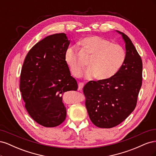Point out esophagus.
I'll return each instance as SVG.
<instances>
[{"label":"esophagus","instance_id":"1","mask_svg":"<svg viewBox=\"0 0 156 156\" xmlns=\"http://www.w3.org/2000/svg\"><path fill=\"white\" fill-rule=\"evenodd\" d=\"M84 87V83H79V87H78V90L81 91Z\"/></svg>","mask_w":156,"mask_h":156}]
</instances>
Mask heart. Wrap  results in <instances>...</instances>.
I'll return each instance as SVG.
<instances>
[{"label":"heart","instance_id":"heart-1","mask_svg":"<svg viewBox=\"0 0 156 156\" xmlns=\"http://www.w3.org/2000/svg\"><path fill=\"white\" fill-rule=\"evenodd\" d=\"M81 45L91 56L88 61L90 68L87 76H95L99 80H104L115 75L123 66L126 58L125 49L119 44L98 36H91L84 38ZM65 60L75 76H79L85 68L78 58L77 49L69 47L66 51Z\"/></svg>","mask_w":156,"mask_h":156}]
</instances>
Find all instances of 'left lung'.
Wrapping results in <instances>:
<instances>
[{
	"mask_svg": "<svg viewBox=\"0 0 156 156\" xmlns=\"http://www.w3.org/2000/svg\"><path fill=\"white\" fill-rule=\"evenodd\" d=\"M122 35L126 58L112 77L89 81L83 88L90 119L96 126L111 128L120 124L133 111L142 85L143 62L129 37Z\"/></svg>",
	"mask_w": 156,
	"mask_h": 156,
	"instance_id": "8db88e82",
	"label": "left lung"
}]
</instances>
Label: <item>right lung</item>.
<instances>
[{
  "instance_id": "obj_1",
  "label": "right lung",
  "mask_w": 156,
  "mask_h": 156,
  "mask_svg": "<svg viewBox=\"0 0 156 156\" xmlns=\"http://www.w3.org/2000/svg\"><path fill=\"white\" fill-rule=\"evenodd\" d=\"M69 43L65 33L47 36L32 47L23 65L20 88L25 108L44 127L58 126L65 120L63 94L78 88L65 60Z\"/></svg>"
}]
</instances>
